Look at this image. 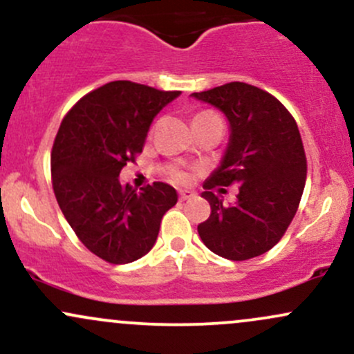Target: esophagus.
<instances>
[{"label": "esophagus", "mask_w": 354, "mask_h": 354, "mask_svg": "<svg viewBox=\"0 0 354 354\" xmlns=\"http://www.w3.org/2000/svg\"><path fill=\"white\" fill-rule=\"evenodd\" d=\"M178 197H180V201H189V198L196 197V192H192V190H180Z\"/></svg>", "instance_id": "1"}]
</instances>
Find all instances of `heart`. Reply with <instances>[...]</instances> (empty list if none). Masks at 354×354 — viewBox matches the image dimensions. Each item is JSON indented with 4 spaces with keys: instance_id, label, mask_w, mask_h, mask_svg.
<instances>
[{
    "instance_id": "1",
    "label": "heart",
    "mask_w": 354,
    "mask_h": 354,
    "mask_svg": "<svg viewBox=\"0 0 354 354\" xmlns=\"http://www.w3.org/2000/svg\"><path fill=\"white\" fill-rule=\"evenodd\" d=\"M212 115H214V113H209V112H202V113H197L196 117H194V120H196V118H205V117H212ZM176 177H177V178H180V180H182V178H184V174H177Z\"/></svg>"
}]
</instances>
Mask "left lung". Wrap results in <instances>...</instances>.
I'll return each instance as SVG.
<instances>
[{
	"label": "left lung",
	"instance_id": "left-lung-1",
	"mask_svg": "<svg viewBox=\"0 0 354 354\" xmlns=\"http://www.w3.org/2000/svg\"><path fill=\"white\" fill-rule=\"evenodd\" d=\"M190 97L216 106L229 122L224 156L204 182L210 216L197 225L198 236L225 259L261 256L284 236L304 190L306 156L295 118L272 95L248 83ZM216 185H239L238 201L224 205L209 192Z\"/></svg>",
	"mask_w": 354,
	"mask_h": 354
}]
</instances>
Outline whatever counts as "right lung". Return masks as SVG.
<instances>
[{
	"label": "right lung",
	"mask_w": 354,
	"mask_h": 354,
	"mask_svg": "<svg viewBox=\"0 0 354 354\" xmlns=\"http://www.w3.org/2000/svg\"><path fill=\"white\" fill-rule=\"evenodd\" d=\"M178 95L110 82L85 95L59 125L51 150L55 197L78 239L106 263L144 257L164 214L177 204L172 185L153 182L137 194L118 176L144 150L157 113Z\"/></svg>",
	"instance_id": "add662e5"
}]
</instances>
